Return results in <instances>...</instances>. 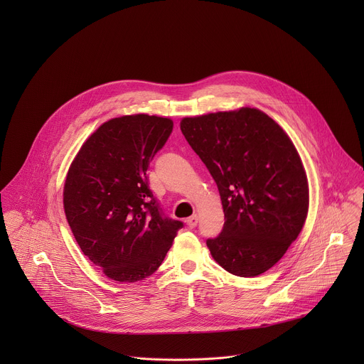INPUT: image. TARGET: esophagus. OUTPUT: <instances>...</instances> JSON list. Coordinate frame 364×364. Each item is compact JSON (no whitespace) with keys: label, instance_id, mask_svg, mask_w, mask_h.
I'll return each mask as SVG.
<instances>
[{"label":"esophagus","instance_id":"1","mask_svg":"<svg viewBox=\"0 0 364 364\" xmlns=\"http://www.w3.org/2000/svg\"><path fill=\"white\" fill-rule=\"evenodd\" d=\"M186 222H187V226L193 229V228H196L197 223H198V216H197V215H193V216L188 218Z\"/></svg>","mask_w":364,"mask_h":364}]
</instances>
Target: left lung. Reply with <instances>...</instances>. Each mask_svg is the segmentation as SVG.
Returning <instances> with one entry per match:
<instances>
[{"instance_id": "8db88e82", "label": "left lung", "mask_w": 364, "mask_h": 364, "mask_svg": "<svg viewBox=\"0 0 364 364\" xmlns=\"http://www.w3.org/2000/svg\"><path fill=\"white\" fill-rule=\"evenodd\" d=\"M180 128L220 193L225 225L205 240L213 259L237 277L267 272L308 213V180L292 141L255 108L184 118Z\"/></svg>"}]
</instances>
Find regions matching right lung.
Wrapping results in <instances>:
<instances>
[{
  "instance_id": "add662e5",
  "label": "right lung",
  "mask_w": 364,
  "mask_h": 364,
  "mask_svg": "<svg viewBox=\"0 0 364 364\" xmlns=\"http://www.w3.org/2000/svg\"><path fill=\"white\" fill-rule=\"evenodd\" d=\"M173 121L145 114L102 124L75 157L63 205L82 252L108 278L136 282L163 264L183 222L163 213L146 170Z\"/></svg>"
}]
</instances>
